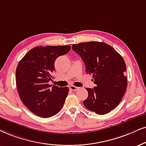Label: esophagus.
Returning a JSON list of instances; mask_svg holds the SVG:
<instances>
[{
    "label": "esophagus",
    "instance_id": "esophagus-1",
    "mask_svg": "<svg viewBox=\"0 0 146 146\" xmlns=\"http://www.w3.org/2000/svg\"><path fill=\"white\" fill-rule=\"evenodd\" d=\"M69 89L72 90V91L75 92V91H77V90H79V88H77V87H75L74 86H69Z\"/></svg>",
    "mask_w": 146,
    "mask_h": 146
}]
</instances>
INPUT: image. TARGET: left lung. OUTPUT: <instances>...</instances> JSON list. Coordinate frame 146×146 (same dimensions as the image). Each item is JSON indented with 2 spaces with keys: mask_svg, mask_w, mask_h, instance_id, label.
Returning a JSON list of instances; mask_svg holds the SVG:
<instances>
[{
  "mask_svg": "<svg viewBox=\"0 0 146 146\" xmlns=\"http://www.w3.org/2000/svg\"><path fill=\"white\" fill-rule=\"evenodd\" d=\"M72 49L82 57L86 73L92 75L96 84L93 89L86 88L88 97L84 105L97 114L108 113L119 105L126 92L127 68L124 59L104 42L73 44Z\"/></svg>",
  "mask_w": 146,
  "mask_h": 146,
  "instance_id": "1",
  "label": "left lung"
}]
</instances>
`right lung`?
<instances>
[{"mask_svg":"<svg viewBox=\"0 0 146 146\" xmlns=\"http://www.w3.org/2000/svg\"><path fill=\"white\" fill-rule=\"evenodd\" d=\"M70 46L33 48L23 57L16 69V85L21 101L33 113L48 118L62 109L69 88L49 85L55 70L54 61L66 54Z\"/></svg>","mask_w":146,"mask_h":146,"instance_id":"add662e5","label":"right lung"}]
</instances>
